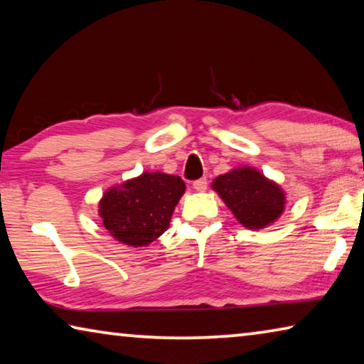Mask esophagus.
Wrapping results in <instances>:
<instances>
[{
  "label": "esophagus",
  "mask_w": 364,
  "mask_h": 364,
  "mask_svg": "<svg viewBox=\"0 0 364 364\" xmlns=\"http://www.w3.org/2000/svg\"><path fill=\"white\" fill-rule=\"evenodd\" d=\"M207 184H208V181H207V178H200V180H196L194 183H193V188L196 189V191H205L207 189Z\"/></svg>",
  "instance_id": "obj_1"
}]
</instances>
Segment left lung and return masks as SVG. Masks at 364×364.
I'll list each match as a JSON object with an SVG mask.
<instances>
[{
  "label": "left lung",
  "instance_id": "8db88e82",
  "mask_svg": "<svg viewBox=\"0 0 364 364\" xmlns=\"http://www.w3.org/2000/svg\"><path fill=\"white\" fill-rule=\"evenodd\" d=\"M212 188L239 223L250 230L271 225L284 212L286 196L282 189L255 168H234L215 178Z\"/></svg>",
  "mask_w": 364,
  "mask_h": 364
}]
</instances>
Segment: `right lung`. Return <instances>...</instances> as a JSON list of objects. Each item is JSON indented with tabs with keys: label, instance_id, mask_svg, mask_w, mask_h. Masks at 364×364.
<instances>
[{
	"label": "right lung",
	"instance_id": "right-lung-1",
	"mask_svg": "<svg viewBox=\"0 0 364 364\" xmlns=\"http://www.w3.org/2000/svg\"><path fill=\"white\" fill-rule=\"evenodd\" d=\"M184 189L180 176L146 171L104 193L100 202L102 225L122 244L149 245L168 230Z\"/></svg>",
	"mask_w": 364,
	"mask_h": 364
}]
</instances>
